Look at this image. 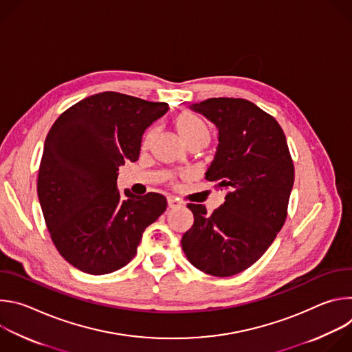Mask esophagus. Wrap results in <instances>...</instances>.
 Masks as SVG:
<instances>
[{
	"label": "esophagus",
	"instance_id": "34e87169",
	"mask_svg": "<svg viewBox=\"0 0 352 352\" xmlns=\"http://www.w3.org/2000/svg\"><path fill=\"white\" fill-rule=\"evenodd\" d=\"M167 202H168V208H171V209H174V208H177V206H181L179 200L175 199V197H173V196H170V197L167 199Z\"/></svg>",
	"mask_w": 352,
	"mask_h": 352
}]
</instances>
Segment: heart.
<instances>
[{
	"label": "heart",
	"instance_id": "obj_1",
	"mask_svg": "<svg viewBox=\"0 0 352 352\" xmlns=\"http://www.w3.org/2000/svg\"><path fill=\"white\" fill-rule=\"evenodd\" d=\"M174 125H175L177 132L179 133V136L182 138V140L185 143L192 140V139H196V138L209 139V136H210L209 128L206 126V124L200 118H197L192 114H188V113L179 114L174 121ZM150 138H152V133H148L146 136L144 144L150 140Z\"/></svg>",
	"mask_w": 352,
	"mask_h": 352
}]
</instances>
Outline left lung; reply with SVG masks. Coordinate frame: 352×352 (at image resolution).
Segmentation results:
<instances>
[{"label": "left lung", "mask_w": 352, "mask_h": 352, "mask_svg": "<svg viewBox=\"0 0 352 352\" xmlns=\"http://www.w3.org/2000/svg\"><path fill=\"white\" fill-rule=\"evenodd\" d=\"M189 109L219 131L206 179L227 192L212 214L205 205H188L193 226L181 246L196 269L230 277L252 266L281 230L294 164L278 122L248 100L213 97Z\"/></svg>", "instance_id": "left-lung-1"}]
</instances>
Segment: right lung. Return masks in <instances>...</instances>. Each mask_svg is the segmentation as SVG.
Instances as JSON below:
<instances>
[{"label":"right lung","instance_id":"1","mask_svg":"<svg viewBox=\"0 0 352 352\" xmlns=\"http://www.w3.org/2000/svg\"><path fill=\"white\" fill-rule=\"evenodd\" d=\"M167 103L103 91L80 100L50 129L37 195L52 239L74 267L94 276L128 265L147 226L166 210L163 195H121L118 170L139 159L142 136Z\"/></svg>","mask_w":352,"mask_h":352}]
</instances>
